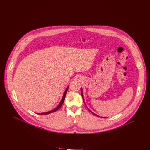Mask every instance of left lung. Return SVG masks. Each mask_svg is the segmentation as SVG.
Listing matches in <instances>:
<instances>
[{
  "mask_svg": "<svg viewBox=\"0 0 150 150\" xmlns=\"http://www.w3.org/2000/svg\"><path fill=\"white\" fill-rule=\"evenodd\" d=\"M81 95H82V97H83V101H84V97H83V89L82 88H81ZM88 110L90 111V112H91V113H92L94 115H95V116H98L97 115H96V114H95V113H93V112H92L91 110Z\"/></svg>",
  "mask_w": 150,
  "mask_h": 150,
  "instance_id": "left-lung-1",
  "label": "left lung"
}]
</instances>
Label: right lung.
I'll return each mask as SVG.
<instances>
[{
  "instance_id": "1",
  "label": "right lung",
  "mask_w": 150,
  "mask_h": 150,
  "mask_svg": "<svg viewBox=\"0 0 150 150\" xmlns=\"http://www.w3.org/2000/svg\"><path fill=\"white\" fill-rule=\"evenodd\" d=\"M68 88H69V87L66 88V90L65 91V92H64V95H63V98H62V101H61V102L59 103V104H58V105L55 108V109H54V110H51V111H49V112H45V113H37V114H38V115H47V114H49V113H52V112H56L57 110H58L61 107V106L62 105V104H63V103H64V99H65V96H66V93H67V90H68Z\"/></svg>"
}]
</instances>
